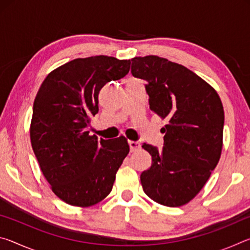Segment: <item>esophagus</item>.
I'll return each mask as SVG.
<instances>
[{
	"label": "esophagus",
	"mask_w": 250,
	"mask_h": 250,
	"mask_svg": "<svg viewBox=\"0 0 250 250\" xmlns=\"http://www.w3.org/2000/svg\"><path fill=\"white\" fill-rule=\"evenodd\" d=\"M128 143H129V146H130V151L131 152L137 151L138 149H140V146H141V145L138 141H129Z\"/></svg>",
	"instance_id": "1"
}]
</instances>
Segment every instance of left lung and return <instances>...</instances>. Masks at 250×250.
I'll return each mask as SVG.
<instances>
[{"label":"left lung","mask_w":250,"mask_h":250,"mask_svg":"<svg viewBox=\"0 0 250 250\" xmlns=\"http://www.w3.org/2000/svg\"><path fill=\"white\" fill-rule=\"evenodd\" d=\"M146 80L151 111L167 121L163 149L145 143L152 166L140 176L143 191L161 205L179 207L197 195L216 167L223 146L224 109L213 87L192 70L158 56L130 61Z\"/></svg>","instance_id":"obj_1"}]
</instances>
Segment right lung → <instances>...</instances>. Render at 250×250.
Listing matches in <instances>:
<instances>
[{
    "instance_id": "add662e5",
    "label": "right lung",
    "mask_w": 250,
    "mask_h": 250,
    "mask_svg": "<svg viewBox=\"0 0 250 250\" xmlns=\"http://www.w3.org/2000/svg\"><path fill=\"white\" fill-rule=\"evenodd\" d=\"M130 61L109 56L74 59L53 70L33 104L31 142L53 192L69 205H95L111 192L129 153L125 137L104 140L89 134L98 95L129 73Z\"/></svg>"
}]
</instances>
